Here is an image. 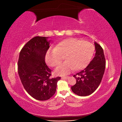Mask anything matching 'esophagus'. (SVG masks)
<instances>
[{"label": "esophagus", "instance_id": "esophagus-1", "mask_svg": "<svg viewBox=\"0 0 122 122\" xmlns=\"http://www.w3.org/2000/svg\"><path fill=\"white\" fill-rule=\"evenodd\" d=\"M69 76H66V77H61L62 79H65V80L69 79Z\"/></svg>", "mask_w": 122, "mask_h": 122}]
</instances>
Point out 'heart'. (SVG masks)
I'll return each instance as SVG.
<instances>
[{
	"mask_svg": "<svg viewBox=\"0 0 122 122\" xmlns=\"http://www.w3.org/2000/svg\"><path fill=\"white\" fill-rule=\"evenodd\" d=\"M94 52V48L91 43L70 38L58 43L53 49L48 50L45 60L48 65L53 67L60 62L61 56L64 55L65 61L59 64L54 71L55 75L64 76L74 69L79 70L86 66L91 61Z\"/></svg>",
	"mask_w": 122,
	"mask_h": 122,
	"instance_id": "b5f03b06",
	"label": "heart"
}]
</instances>
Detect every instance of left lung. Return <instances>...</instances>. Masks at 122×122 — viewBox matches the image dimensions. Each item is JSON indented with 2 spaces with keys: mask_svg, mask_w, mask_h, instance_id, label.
<instances>
[{
  "mask_svg": "<svg viewBox=\"0 0 122 122\" xmlns=\"http://www.w3.org/2000/svg\"><path fill=\"white\" fill-rule=\"evenodd\" d=\"M94 44V57L86 68L73 76L76 83L71 86V90L80 96H86L94 93L100 84L104 73L106 62L103 50L97 42Z\"/></svg>",
  "mask_w": 122,
  "mask_h": 122,
  "instance_id": "1",
  "label": "left lung"
}]
</instances>
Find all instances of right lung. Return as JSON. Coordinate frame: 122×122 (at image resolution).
I'll return each mask as SVG.
<instances>
[{
	"mask_svg": "<svg viewBox=\"0 0 122 122\" xmlns=\"http://www.w3.org/2000/svg\"><path fill=\"white\" fill-rule=\"evenodd\" d=\"M48 38L37 36L29 40L21 49L18 62V74L25 90L40 101L53 96L61 79L50 78L51 70L45 61L51 41Z\"/></svg>",
	"mask_w": 122,
	"mask_h": 122,
	"instance_id": "obj_1",
	"label": "right lung"
}]
</instances>
